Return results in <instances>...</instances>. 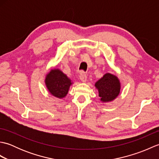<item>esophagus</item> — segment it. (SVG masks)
I'll return each mask as SVG.
<instances>
[{
	"label": "esophagus",
	"mask_w": 159,
	"mask_h": 159,
	"mask_svg": "<svg viewBox=\"0 0 159 159\" xmlns=\"http://www.w3.org/2000/svg\"><path fill=\"white\" fill-rule=\"evenodd\" d=\"M80 79L83 82H85L87 80V74H85V72H83V71H81V72H80Z\"/></svg>",
	"instance_id": "obj_1"
}]
</instances>
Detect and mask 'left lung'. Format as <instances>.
<instances>
[{"mask_svg": "<svg viewBox=\"0 0 159 159\" xmlns=\"http://www.w3.org/2000/svg\"><path fill=\"white\" fill-rule=\"evenodd\" d=\"M95 86L98 89L99 96L102 102H110L119 95L120 83L117 76L107 73L96 83Z\"/></svg>", "mask_w": 159, "mask_h": 159, "instance_id": "1", "label": "left lung"}]
</instances>
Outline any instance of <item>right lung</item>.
I'll return each instance as SVG.
<instances>
[{"label":"right lung","mask_w":159,"mask_h":159,"mask_svg":"<svg viewBox=\"0 0 159 159\" xmlns=\"http://www.w3.org/2000/svg\"><path fill=\"white\" fill-rule=\"evenodd\" d=\"M46 85L52 95L62 98L67 95L72 83L61 71L55 69L47 74Z\"/></svg>","instance_id":"right-lung-1"}]
</instances>
